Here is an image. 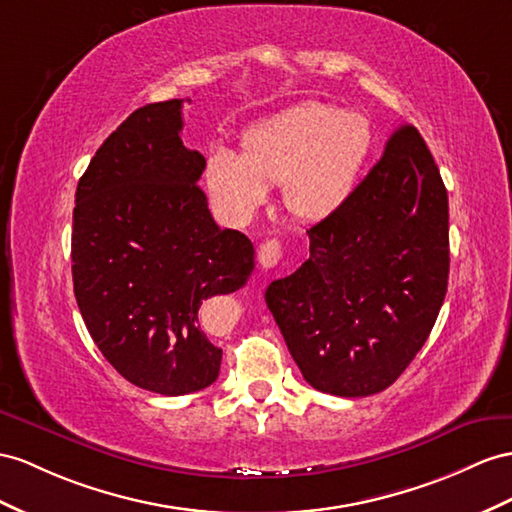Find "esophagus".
I'll return each instance as SVG.
<instances>
[{"label":"esophagus","instance_id":"1","mask_svg":"<svg viewBox=\"0 0 512 512\" xmlns=\"http://www.w3.org/2000/svg\"><path fill=\"white\" fill-rule=\"evenodd\" d=\"M281 257H283V246H281L279 240H266V242H261L259 248H257L259 264H261V268H266V270L277 266Z\"/></svg>","mask_w":512,"mask_h":512}]
</instances>
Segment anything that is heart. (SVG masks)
<instances>
[{
	"instance_id": "obj_1",
	"label": "heart",
	"mask_w": 512,
	"mask_h": 512,
	"mask_svg": "<svg viewBox=\"0 0 512 512\" xmlns=\"http://www.w3.org/2000/svg\"><path fill=\"white\" fill-rule=\"evenodd\" d=\"M372 144L374 131L363 114L305 101L248 129L240 155H209L205 186L222 212L238 222L253 218L270 183H281L292 216L326 220L355 194Z\"/></svg>"
}]
</instances>
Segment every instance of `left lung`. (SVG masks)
I'll return each instance as SVG.
<instances>
[{"label":"left lung","instance_id":"1","mask_svg":"<svg viewBox=\"0 0 512 512\" xmlns=\"http://www.w3.org/2000/svg\"><path fill=\"white\" fill-rule=\"evenodd\" d=\"M307 235L309 259L268 285V309L311 387L372 396L422 350L448 292V192L419 131H393L350 201Z\"/></svg>","mask_w":512,"mask_h":512}]
</instances>
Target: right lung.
I'll return each mask as SVG.
<instances>
[{
    "instance_id": "obj_1",
    "label": "right lung",
    "mask_w": 512,
    "mask_h": 512,
    "mask_svg": "<svg viewBox=\"0 0 512 512\" xmlns=\"http://www.w3.org/2000/svg\"><path fill=\"white\" fill-rule=\"evenodd\" d=\"M183 99L131 112L77 183L73 290L101 355L131 385L183 396L212 385L222 350L203 300L251 277L255 248L220 229L196 186L205 157L181 140Z\"/></svg>"
}]
</instances>
